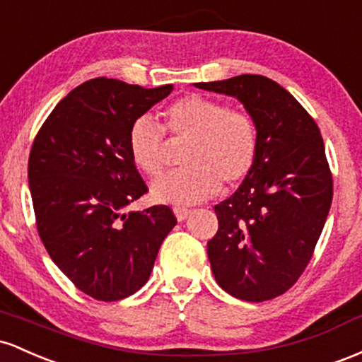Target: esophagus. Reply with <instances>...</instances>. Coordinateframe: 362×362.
I'll list each match as a JSON object with an SVG mask.
<instances>
[{
	"instance_id": "34e87169",
	"label": "esophagus",
	"mask_w": 362,
	"mask_h": 362,
	"mask_svg": "<svg viewBox=\"0 0 362 362\" xmlns=\"http://www.w3.org/2000/svg\"><path fill=\"white\" fill-rule=\"evenodd\" d=\"M174 215H176V218L177 221H185L186 217H188L189 215V210L188 209H185V206H174Z\"/></svg>"
}]
</instances>
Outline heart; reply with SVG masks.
Segmentation results:
<instances>
[{
  "label": "heart",
  "instance_id": "obj_1",
  "mask_svg": "<svg viewBox=\"0 0 362 362\" xmlns=\"http://www.w3.org/2000/svg\"><path fill=\"white\" fill-rule=\"evenodd\" d=\"M164 128L173 138L188 140L182 152L186 168L153 182L156 200L193 205L214 197L226 186L245 181L258 156V128L253 117L224 103L202 95H186L164 112ZM133 162L147 177L164 170V129L152 116L133 121L128 133Z\"/></svg>",
  "mask_w": 362,
  "mask_h": 362
}]
</instances>
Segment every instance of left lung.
Listing matches in <instances>:
<instances>
[{
    "label": "left lung",
    "mask_w": 362,
    "mask_h": 362,
    "mask_svg": "<svg viewBox=\"0 0 362 362\" xmlns=\"http://www.w3.org/2000/svg\"><path fill=\"white\" fill-rule=\"evenodd\" d=\"M233 95L258 128V156L238 192L214 206L217 234L206 243L218 286L262 303L289 291L308 267L334 197L318 124L277 82L239 75L194 83Z\"/></svg>",
    "instance_id": "8db88e82"
}]
</instances>
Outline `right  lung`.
<instances>
[{
	"instance_id": "obj_1",
	"label": "right lung",
	"mask_w": 362,
	"mask_h": 362,
	"mask_svg": "<svg viewBox=\"0 0 362 362\" xmlns=\"http://www.w3.org/2000/svg\"><path fill=\"white\" fill-rule=\"evenodd\" d=\"M170 90L88 80L59 100L32 144L28 186L40 239L73 286L97 301L144 287L177 222L168 205L123 214L148 193L129 156V128Z\"/></svg>"
}]
</instances>
